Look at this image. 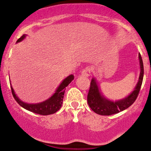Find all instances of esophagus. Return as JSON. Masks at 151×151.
<instances>
[{"label": "esophagus", "mask_w": 151, "mask_h": 151, "mask_svg": "<svg viewBox=\"0 0 151 151\" xmlns=\"http://www.w3.org/2000/svg\"><path fill=\"white\" fill-rule=\"evenodd\" d=\"M91 68L89 67H86L81 71V75L84 77H89L91 74Z\"/></svg>", "instance_id": "34e87169"}]
</instances>
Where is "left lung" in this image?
<instances>
[{
	"label": "left lung",
	"instance_id": "1",
	"mask_svg": "<svg viewBox=\"0 0 151 151\" xmlns=\"http://www.w3.org/2000/svg\"><path fill=\"white\" fill-rule=\"evenodd\" d=\"M138 58H139L140 68H141L138 82L132 93L124 99L117 101H112L106 99L101 95L96 80L94 79H91L89 93L87 95V102L93 111L99 115L110 116L125 110L134 103L141 89L143 79V73H144L143 60L140 53L138 54Z\"/></svg>",
	"mask_w": 151,
	"mask_h": 151
}]
</instances>
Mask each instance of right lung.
Returning <instances> with one entry per match:
<instances>
[{
	"label": "right lung",
	"mask_w": 151,
	"mask_h": 151,
	"mask_svg": "<svg viewBox=\"0 0 151 151\" xmlns=\"http://www.w3.org/2000/svg\"><path fill=\"white\" fill-rule=\"evenodd\" d=\"M25 37V35L21 36L17 40L16 42H19L22 41L24 38ZM74 75L71 74L68 76L66 79L62 81V82L59 86L58 89L56 90L55 93L50 99H48L46 101L41 102L39 104H26L20 101L19 99L17 97L13 90V87L11 86V91L13 93V96L15 100L18 102V104L22 108L25 109L26 110H28L30 111L33 112V113L40 114V115H50V114H55L61 108L62 105V101H63L64 94H65V87L69 85V84L74 79Z\"/></svg>",
	"instance_id": "add662e5"
}]
</instances>
